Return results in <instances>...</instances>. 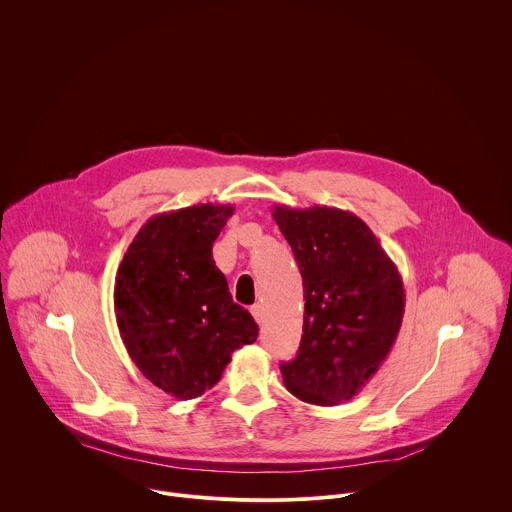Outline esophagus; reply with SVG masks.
<instances>
[{
	"label": "esophagus",
	"instance_id": "34e87169",
	"mask_svg": "<svg viewBox=\"0 0 512 512\" xmlns=\"http://www.w3.org/2000/svg\"><path fill=\"white\" fill-rule=\"evenodd\" d=\"M251 314H253V318L257 320V324H261V322H263V308H261L259 304H255V306L251 308Z\"/></svg>",
	"mask_w": 512,
	"mask_h": 512
}]
</instances>
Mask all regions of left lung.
<instances>
[{
	"label": "left lung",
	"instance_id": "obj_1",
	"mask_svg": "<svg viewBox=\"0 0 512 512\" xmlns=\"http://www.w3.org/2000/svg\"><path fill=\"white\" fill-rule=\"evenodd\" d=\"M273 218L304 279V334L281 364L285 389L312 405H340L371 381L401 330L397 265L354 212L273 204Z\"/></svg>",
	"mask_w": 512,
	"mask_h": 512
}]
</instances>
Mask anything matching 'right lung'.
Listing matches in <instances>:
<instances>
[{
    "label": "right lung",
    "instance_id": "obj_1",
    "mask_svg": "<svg viewBox=\"0 0 512 512\" xmlns=\"http://www.w3.org/2000/svg\"><path fill=\"white\" fill-rule=\"evenodd\" d=\"M233 212V204L208 202L154 214L115 275V318L131 360L180 401L212 389L231 354L259 334L212 259Z\"/></svg>",
    "mask_w": 512,
    "mask_h": 512
}]
</instances>
